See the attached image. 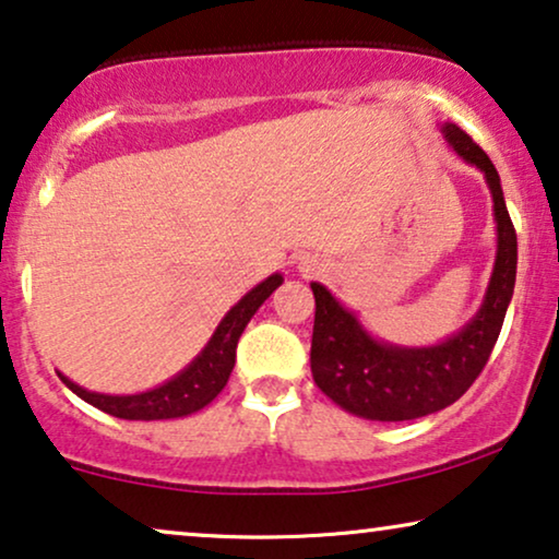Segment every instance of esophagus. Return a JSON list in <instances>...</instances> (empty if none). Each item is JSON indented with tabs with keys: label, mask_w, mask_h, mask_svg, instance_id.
<instances>
[{
	"label": "esophagus",
	"mask_w": 559,
	"mask_h": 559,
	"mask_svg": "<svg viewBox=\"0 0 559 559\" xmlns=\"http://www.w3.org/2000/svg\"><path fill=\"white\" fill-rule=\"evenodd\" d=\"M302 270H305V272H308V266H305V264H302Z\"/></svg>",
	"instance_id": "obj_1"
}]
</instances>
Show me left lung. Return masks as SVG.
Listing matches in <instances>:
<instances>
[{
  "instance_id": "8db88e82",
  "label": "left lung",
  "mask_w": 559,
  "mask_h": 559,
  "mask_svg": "<svg viewBox=\"0 0 559 559\" xmlns=\"http://www.w3.org/2000/svg\"><path fill=\"white\" fill-rule=\"evenodd\" d=\"M450 150L484 173L493 198L496 262L476 316L435 346H396L373 338L354 310L331 289L310 282L316 295L310 369L320 392L341 409L377 423H404L440 412L468 392L499 338L516 282V231L503 201L501 178L484 150L461 127H440Z\"/></svg>"
}]
</instances>
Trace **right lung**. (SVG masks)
Returning <instances> with one entry per match:
<instances>
[{
	"mask_svg": "<svg viewBox=\"0 0 559 559\" xmlns=\"http://www.w3.org/2000/svg\"><path fill=\"white\" fill-rule=\"evenodd\" d=\"M282 282H285V277H282L280 272H274L264 282H259L257 287H251L249 293L226 312L201 354H198L180 373H175V377L167 379L165 384L147 389V392H88V389L79 386L60 371L58 377L73 394H79L83 402L94 404L96 409L119 419H144V423H150V419H178L193 415V412L203 409L205 404L216 400L221 389L226 386V381L234 371L236 343H239L243 328H247L249 320L254 318V312L262 308L266 297H270Z\"/></svg>",
	"mask_w": 559,
	"mask_h": 559,
	"instance_id": "obj_1",
	"label": "right lung"
}]
</instances>
